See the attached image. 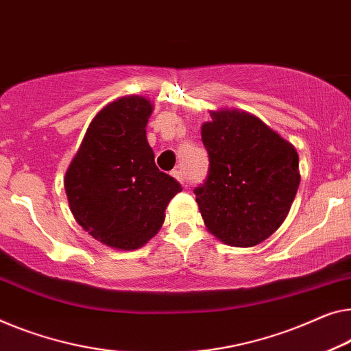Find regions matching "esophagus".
<instances>
[{"mask_svg": "<svg viewBox=\"0 0 351 351\" xmlns=\"http://www.w3.org/2000/svg\"><path fill=\"white\" fill-rule=\"evenodd\" d=\"M171 175H173L176 180L181 182V184H184V175H182L181 170H173V171H171Z\"/></svg>", "mask_w": 351, "mask_h": 351, "instance_id": "34e87169", "label": "esophagus"}]
</instances>
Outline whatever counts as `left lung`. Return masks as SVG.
<instances>
[{"label": "left lung", "mask_w": 351, "mask_h": 351, "mask_svg": "<svg viewBox=\"0 0 351 351\" xmlns=\"http://www.w3.org/2000/svg\"><path fill=\"white\" fill-rule=\"evenodd\" d=\"M202 142L208 175L193 193L208 230L237 247L265 241L284 222L300 187L296 149L238 110L211 112Z\"/></svg>", "instance_id": "left-lung-1"}]
</instances>
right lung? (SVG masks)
<instances>
[{
	"label": "right lung",
	"instance_id": "add662e5",
	"mask_svg": "<svg viewBox=\"0 0 351 351\" xmlns=\"http://www.w3.org/2000/svg\"><path fill=\"white\" fill-rule=\"evenodd\" d=\"M149 101L129 96L108 104L88 128L66 173V193L77 222L97 241L138 249L164 223L165 208L182 191L159 171L146 142Z\"/></svg>",
	"mask_w": 351,
	"mask_h": 351
}]
</instances>
